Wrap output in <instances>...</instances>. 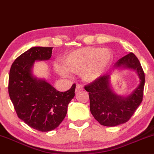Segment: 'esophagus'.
<instances>
[{"instance_id":"esophagus-1","label":"esophagus","mask_w":154,"mask_h":154,"mask_svg":"<svg viewBox=\"0 0 154 154\" xmlns=\"http://www.w3.org/2000/svg\"><path fill=\"white\" fill-rule=\"evenodd\" d=\"M83 89H84V88H83V86L82 85H77L75 92L76 93H77V92H79V91H82Z\"/></svg>"}]
</instances>
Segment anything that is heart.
<instances>
[{"mask_svg": "<svg viewBox=\"0 0 154 154\" xmlns=\"http://www.w3.org/2000/svg\"><path fill=\"white\" fill-rule=\"evenodd\" d=\"M111 53L107 48L85 47L72 51L63 61L64 67L57 65L56 69L61 75L67 76L68 72L81 74L86 82H93L109 66Z\"/></svg>", "mask_w": 154, "mask_h": 154, "instance_id": "1", "label": "heart"}]
</instances>
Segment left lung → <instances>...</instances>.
<instances>
[{
	"label": "left lung",
	"mask_w": 154,
	"mask_h": 154,
	"mask_svg": "<svg viewBox=\"0 0 154 154\" xmlns=\"http://www.w3.org/2000/svg\"><path fill=\"white\" fill-rule=\"evenodd\" d=\"M115 66L134 69L138 74L140 79L139 86L129 96L122 98L111 91L109 75L100 76L85 86L89 93L91 114L100 125L106 127H114L129 121L143 96L145 74L135 55L130 53L120 59Z\"/></svg>",
	"instance_id": "1"
}]
</instances>
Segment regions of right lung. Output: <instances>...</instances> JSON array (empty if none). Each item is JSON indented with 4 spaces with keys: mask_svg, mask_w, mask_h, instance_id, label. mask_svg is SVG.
I'll return each mask as SVG.
<instances>
[{
    "mask_svg": "<svg viewBox=\"0 0 154 154\" xmlns=\"http://www.w3.org/2000/svg\"><path fill=\"white\" fill-rule=\"evenodd\" d=\"M52 47H33L17 58L8 77V94L19 119L41 132L54 130L67 113L68 104L75 96L76 85L69 91L59 92L49 83L37 79L32 67L37 60H48Z\"/></svg>",
    "mask_w": 154,
    "mask_h": 154,
    "instance_id": "right-lung-1",
    "label": "right lung"
}]
</instances>
